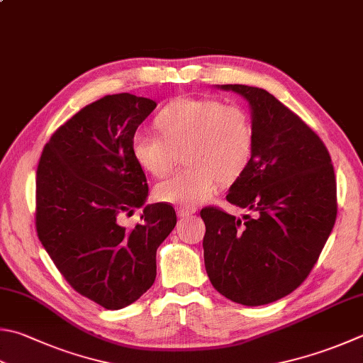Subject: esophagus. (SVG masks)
<instances>
[{"instance_id":"obj_1","label":"esophagus","mask_w":363,"mask_h":363,"mask_svg":"<svg viewBox=\"0 0 363 363\" xmlns=\"http://www.w3.org/2000/svg\"><path fill=\"white\" fill-rule=\"evenodd\" d=\"M196 213V208H188V207H177V215H179L180 218H186V216H191Z\"/></svg>"}]
</instances>
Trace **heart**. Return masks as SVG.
<instances>
[{"label": "heart", "instance_id": "heart-1", "mask_svg": "<svg viewBox=\"0 0 363 363\" xmlns=\"http://www.w3.org/2000/svg\"><path fill=\"white\" fill-rule=\"evenodd\" d=\"M160 134L138 131L131 152L145 172L169 174L180 152L188 167L156 184L161 202L194 207L210 199L218 182L232 183L250 166L255 129L248 112L238 104L211 98H177L155 120Z\"/></svg>", "mask_w": 363, "mask_h": 363}]
</instances>
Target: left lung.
Instances as JSON below:
<instances>
[{
    "label": "left lung",
    "instance_id": "8db88e82",
    "mask_svg": "<svg viewBox=\"0 0 363 363\" xmlns=\"http://www.w3.org/2000/svg\"><path fill=\"white\" fill-rule=\"evenodd\" d=\"M248 102L255 129L250 166L228 202L201 211L203 261L213 288L246 306L267 305L297 289L323 251L337 218L330 155L313 129L262 88L216 85Z\"/></svg>",
    "mask_w": 363,
    "mask_h": 363
}]
</instances>
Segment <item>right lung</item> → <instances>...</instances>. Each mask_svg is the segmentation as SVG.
<instances>
[{
    "mask_svg": "<svg viewBox=\"0 0 363 363\" xmlns=\"http://www.w3.org/2000/svg\"><path fill=\"white\" fill-rule=\"evenodd\" d=\"M156 102L104 96L67 120L45 143L36 172V229L72 288L106 310L143 296L156 278V250L177 224L169 203H148L133 135ZM143 208L131 230L123 216Z\"/></svg>",
    "mask_w": 363,
    "mask_h": 363,
    "instance_id": "add662e5",
    "label": "right lung"
}]
</instances>
